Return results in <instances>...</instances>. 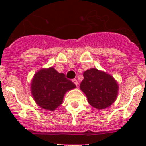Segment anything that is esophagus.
Segmentation results:
<instances>
[{
	"instance_id": "esophagus-1",
	"label": "esophagus",
	"mask_w": 146,
	"mask_h": 146,
	"mask_svg": "<svg viewBox=\"0 0 146 146\" xmlns=\"http://www.w3.org/2000/svg\"><path fill=\"white\" fill-rule=\"evenodd\" d=\"M72 82H74V83L76 85V86H77V85H78V82H77V79H73V80H72Z\"/></svg>"
}]
</instances>
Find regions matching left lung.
<instances>
[{
  "instance_id": "8db88e82",
  "label": "left lung",
  "mask_w": 146,
  "mask_h": 146,
  "mask_svg": "<svg viewBox=\"0 0 146 146\" xmlns=\"http://www.w3.org/2000/svg\"><path fill=\"white\" fill-rule=\"evenodd\" d=\"M83 77L80 87L91 106L102 110L115 101L118 86L111 75L96 69H91L83 73Z\"/></svg>"
}]
</instances>
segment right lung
Here are the masks:
<instances>
[{
    "instance_id": "add662e5",
    "label": "right lung",
    "mask_w": 146,
    "mask_h": 146,
    "mask_svg": "<svg viewBox=\"0 0 146 146\" xmlns=\"http://www.w3.org/2000/svg\"><path fill=\"white\" fill-rule=\"evenodd\" d=\"M75 84L58 73L52 67L41 69L35 74L31 83V93L38 106L54 110L63 102L65 93L74 88Z\"/></svg>"
}]
</instances>
